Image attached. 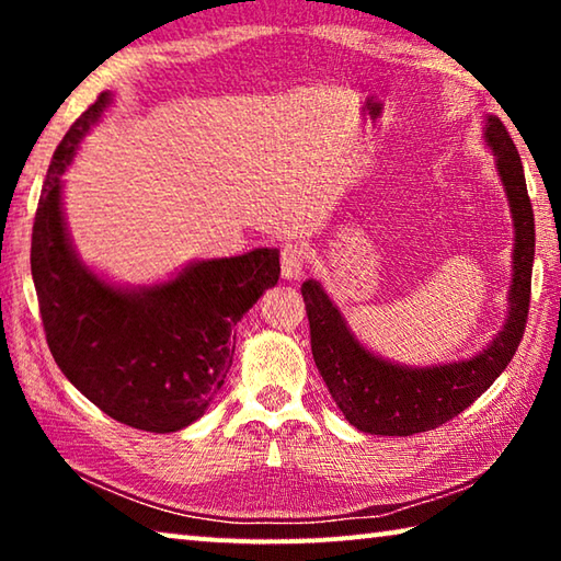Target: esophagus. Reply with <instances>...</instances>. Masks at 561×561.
<instances>
[{"label":"esophagus","mask_w":561,"mask_h":561,"mask_svg":"<svg viewBox=\"0 0 561 561\" xmlns=\"http://www.w3.org/2000/svg\"><path fill=\"white\" fill-rule=\"evenodd\" d=\"M307 267V252L299 244H284L282 247V277L284 279H299Z\"/></svg>","instance_id":"obj_1"}]
</instances>
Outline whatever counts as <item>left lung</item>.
<instances>
[{"label":"left lung","mask_w":561,"mask_h":561,"mask_svg":"<svg viewBox=\"0 0 561 561\" xmlns=\"http://www.w3.org/2000/svg\"><path fill=\"white\" fill-rule=\"evenodd\" d=\"M482 138L495 153L497 175L515 225V247L505 327L480 354L423 368L391 364L371 354L351 334L344 314L319 282L309 279L301 284L314 364L339 411L358 431L371 435H413L448 423L495 383L525 334L535 262V213L519 153L497 116L485 118Z\"/></svg>","instance_id":"obj_1"}]
</instances>
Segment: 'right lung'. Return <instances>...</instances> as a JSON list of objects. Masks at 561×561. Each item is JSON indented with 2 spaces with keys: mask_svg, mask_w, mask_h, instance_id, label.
I'll return each mask as SVG.
<instances>
[{
  "mask_svg": "<svg viewBox=\"0 0 561 561\" xmlns=\"http://www.w3.org/2000/svg\"><path fill=\"white\" fill-rule=\"evenodd\" d=\"M111 93L76 118L51 158L32 232V277L46 344L64 376L113 421L150 433L195 423L220 391L234 327L279 279V250L197 260L153 287H118L76 254L61 190Z\"/></svg>",
  "mask_w": 561,
  "mask_h": 561,
  "instance_id": "1",
  "label": "right lung"
}]
</instances>
